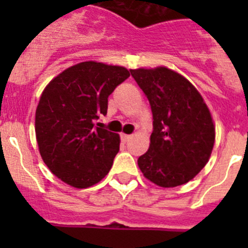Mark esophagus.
<instances>
[{
  "mask_svg": "<svg viewBox=\"0 0 248 248\" xmlns=\"http://www.w3.org/2000/svg\"><path fill=\"white\" fill-rule=\"evenodd\" d=\"M120 137H122L123 141H128V140L131 139V135H128V134H122Z\"/></svg>",
  "mask_w": 248,
  "mask_h": 248,
  "instance_id": "34e87169",
  "label": "esophagus"
}]
</instances>
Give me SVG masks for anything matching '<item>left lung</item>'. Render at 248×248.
<instances>
[{"mask_svg": "<svg viewBox=\"0 0 248 248\" xmlns=\"http://www.w3.org/2000/svg\"><path fill=\"white\" fill-rule=\"evenodd\" d=\"M153 113L150 146L138 159L148 180L175 187L194 179L209 161L215 126L202 97L189 80L165 67L130 69Z\"/></svg>", "mask_w": 248, "mask_h": 248, "instance_id": "obj_1", "label": "left lung"}]
</instances>
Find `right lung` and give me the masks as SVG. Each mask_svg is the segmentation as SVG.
<instances>
[{"label": "right lung", "instance_id": "add662e5", "mask_svg": "<svg viewBox=\"0 0 248 248\" xmlns=\"http://www.w3.org/2000/svg\"><path fill=\"white\" fill-rule=\"evenodd\" d=\"M124 67L83 62L57 76L36 110L39 153L49 170L68 185L84 189L108 174L119 151V135L99 128L108 97L129 78Z\"/></svg>", "mask_w": 248, "mask_h": 248}]
</instances>
